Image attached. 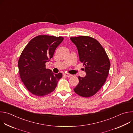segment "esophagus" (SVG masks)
<instances>
[{"label":"esophagus","instance_id":"1","mask_svg":"<svg viewBox=\"0 0 133 133\" xmlns=\"http://www.w3.org/2000/svg\"><path fill=\"white\" fill-rule=\"evenodd\" d=\"M63 75L65 76L68 77H70V76H72L71 75H70V74H68V73H64V74H63Z\"/></svg>","mask_w":133,"mask_h":133}]
</instances>
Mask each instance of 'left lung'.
<instances>
[{
	"mask_svg": "<svg viewBox=\"0 0 133 133\" xmlns=\"http://www.w3.org/2000/svg\"><path fill=\"white\" fill-rule=\"evenodd\" d=\"M77 48L79 60L85 67L86 76H78L79 83L74 91L84 97H89L97 92L105 83L110 63L101 44L94 38L87 36L70 37Z\"/></svg>",
	"mask_w": 133,
	"mask_h": 133,
	"instance_id": "8db88e82",
	"label": "left lung"
}]
</instances>
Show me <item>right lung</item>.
Instances as JSON below:
<instances>
[{
    "mask_svg": "<svg viewBox=\"0 0 133 133\" xmlns=\"http://www.w3.org/2000/svg\"><path fill=\"white\" fill-rule=\"evenodd\" d=\"M62 36L39 35L32 38L23 50L18 60L20 77L26 88L38 96L47 95L56 88L63 75L46 68V63L54 56L63 42Z\"/></svg>",
    "mask_w": 133,
    "mask_h": 133,
    "instance_id": "right-lung-1",
    "label": "right lung"
}]
</instances>
